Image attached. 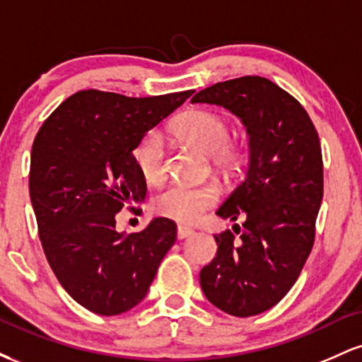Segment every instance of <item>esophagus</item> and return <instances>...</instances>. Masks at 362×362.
<instances>
[{
    "label": "esophagus",
    "instance_id": "1",
    "mask_svg": "<svg viewBox=\"0 0 362 362\" xmlns=\"http://www.w3.org/2000/svg\"><path fill=\"white\" fill-rule=\"evenodd\" d=\"M190 235H194L192 228H187V226H178L177 228V236L180 240H184V238H187V236H190Z\"/></svg>",
    "mask_w": 362,
    "mask_h": 362
}]
</instances>
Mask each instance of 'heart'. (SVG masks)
I'll return each mask as SVG.
<instances>
[{"label":"heart","instance_id":"obj_1","mask_svg":"<svg viewBox=\"0 0 362 362\" xmlns=\"http://www.w3.org/2000/svg\"><path fill=\"white\" fill-rule=\"evenodd\" d=\"M173 134L204 155L213 156V163L218 168H231L240 160L238 148L230 143V124L216 112H185L173 124ZM132 160L148 184L163 180L167 173V151L160 132L149 131L144 134L132 151ZM218 194L211 185L172 184L158 195L155 207L158 213L175 221L194 223L214 204Z\"/></svg>","mask_w":362,"mask_h":362}]
</instances>
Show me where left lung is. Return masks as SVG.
I'll return each mask as SVG.
<instances>
[{
	"instance_id": "left-lung-1",
	"label": "left lung",
	"mask_w": 362,
	"mask_h": 362,
	"mask_svg": "<svg viewBox=\"0 0 362 362\" xmlns=\"http://www.w3.org/2000/svg\"><path fill=\"white\" fill-rule=\"evenodd\" d=\"M192 103L224 107L247 129L248 168L216 214L243 218L240 240L216 235L218 253L201 288L216 308L253 317L272 308L300 277L323 199L318 132L303 105L276 83L243 76L201 90Z\"/></svg>"
}]
</instances>
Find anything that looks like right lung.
I'll return each mask as SVG.
<instances>
[{
	"label": "right lung",
	"mask_w": 362,
	"mask_h": 362,
	"mask_svg": "<svg viewBox=\"0 0 362 362\" xmlns=\"http://www.w3.org/2000/svg\"><path fill=\"white\" fill-rule=\"evenodd\" d=\"M194 90L131 98L83 90L37 132L28 190L45 257L74 301L103 317L146 296L177 224L155 218L139 233L115 231V214L146 197L132 151Z\"/></svg>",
	"instance_id": "1"
}]
</instances>
